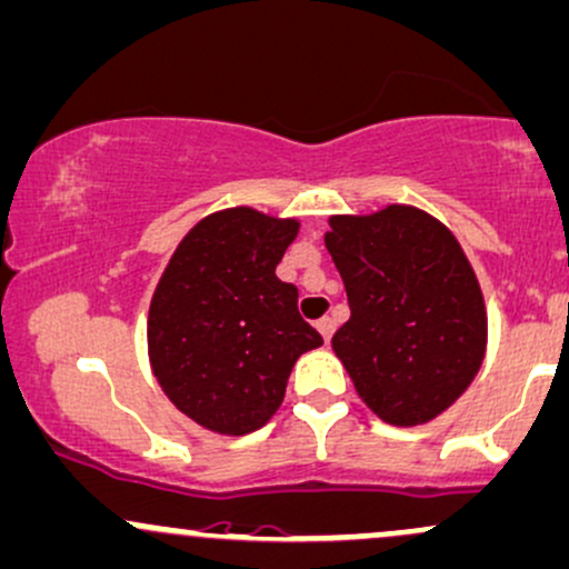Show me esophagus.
<instances>
[{
    "instance_id": "obj_1",
    "label": "esophagus",
    "mask_w": 569,
    "mask_h": 569,
    "mask_svg": "<svg viewBox=\"0 0 569 569\" xmlns=\"http://www.w3.org/2000/svg\"><path fill=\"white\" fill-rule=\"evenodd\" d=\"M333 328H336V322L331 320V317H322V320H317V331H320V336H322V339H326V341H331Z\"/></svg>"
}]
</instances>
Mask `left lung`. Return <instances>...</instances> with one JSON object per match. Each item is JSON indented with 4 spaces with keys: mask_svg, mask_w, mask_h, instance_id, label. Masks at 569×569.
Segmentation results:
<instances>
[{
    "mask_svg": "<svg viewBox=\"0 0 569 569\" xmlns=\"http://www.w3.org/2000/svg\"><path fill=\"white\" fill-rule=\"evenodd\" d=\"M331 252L350 301L333 333L358 396L390 426L442 415L480 371L486 303L456 236L415 206L328 219Z\"/></svg>",
    "mask_w": 569,
    "mask_h": 569,
    "instance_id": "8db88e82",
    "label": "left lung"
}]
</instances>
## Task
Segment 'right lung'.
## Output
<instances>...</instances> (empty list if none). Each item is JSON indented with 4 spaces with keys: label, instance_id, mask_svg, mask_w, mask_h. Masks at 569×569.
Segmentation results:
<instances>
[{
    "label": "right lung",
    "instance_id": "1",
    "mask_svg": "<svg viewBox=\"0 0 569 569\" xmlns=\"http://www.w3.org/2000/svg\"><path fill=\"white\" fill-rule=\"evenodd\" d=\"M296 219L249 206L200 219L181 238L149 307V360L176 409L203 429L243 437L271 420L287 377L322 336L277 277Z\"/></svg>",
    "mask_w": 569,
    "mask_h": 569
}]
</instances>
